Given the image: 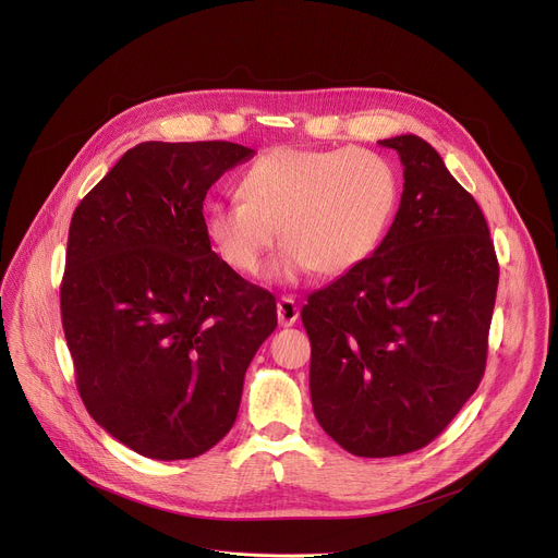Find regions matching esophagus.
<instances>
[{"label":"esophagus","instance_id":"1","mask_svg":"<svg viewBox=\"0 0 558 558\" xmlns=\"http://www.w3.org/2000/svg\"><path fill=\"white\" fill-rule=\"evenodd\" d=\"M298 316H300V310L295 305V300L291 295H282L278 300V323L282 327H291L298 320Z\"/></svg>","mask_w":558,"mask_h":558}]
</instances>
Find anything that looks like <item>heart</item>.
Here are the masks:
<instances>
[{"label":"heart","instance_id":"b5f03b06","mask_svg":"<svg viewBox=\"0 0 558 558\" xmlns=\"http://www.w3.org/2000/svg\"><path fill=\"white\" fill-rule=\"evenodd\" d=\"M398 193L396 169L374 150L280 146L242 173L240 197L214 202L205 231L220 258L244 276L263 267L276 227L284 244L269 265L271 280L342 276L378 248Z\"/></svg>","mask_w":558,"mask_h":558}]
</instances>
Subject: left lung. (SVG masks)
<instances>
[{
	"instance_id": "8db88e82",
	"label": "left lung",
	"mask_w": 558,
	"mask_h": 558,
	"mask_svg": "<svg viewBox=\"0 0 558 558\" xmlns=\"http://www.w3.org/2000/svg\"><path fill=\"white\" fill-rule=\"evenodd\" d=\"M402 162L398 214L372 256L302 307L320 427L365 459L432 442L476 391L498 260L476 199L418 135L380 140Z\"/></svg>"
}]
</instances>
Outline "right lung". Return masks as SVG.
Here are the masks:
<instances>
[{"label":"right lung","mask_w":558,"mask_h":558,"mask_svg":"<svg viewBox=\"0 0 558 558\" xmlns=\"http://www.w3.org/2000/svg\"><path fill=\"white\" fill-rule=\"evenodd\" d=\"M256 150L142 142L80 202L60 289L77 391L93 421L158 461L195 459L233 427L276 298L205 231L211 184Z\"/></svg>","instance_id":"add662e5"}]
</instances>
